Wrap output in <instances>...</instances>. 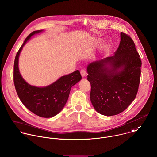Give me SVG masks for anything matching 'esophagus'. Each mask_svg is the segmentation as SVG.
Listing matches in <instances>:
<instances>
[{"instance_id": "34e87169", "label": "esophagus", "mask_w": 157, "mask_h": 157, "mask_svg": "<svg viewBox=\"0 0 157 157\" xmlns=\"http://www.w3.org/2000/svg\"><path fill=\"white\" fill-rule=\"evenodd\" d=\"M80 73H81V75L82 76V77H84L86 76V71L84 69H82L81 71H80Z\"/></svg>"}]
</instances>
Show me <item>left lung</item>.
Listing matches in <instances>:
<instances>
[{
    "label": "left lung",
    "mask_w": 157,
    "mask_h": 157,
    "mask_svg": "<svg viewBox=\"0 0 157 157\" xmlns=\"http://www.w3.org/2000/svg\"><path fill=\"white\" fill-rule=\"evenodd\" d=\"M141 65L133 40L124 32L113 56L88 65L90 101L98 113L114 116L128 107L138 93Z\"/></svg>",
    "instance_id": "1"
}]
</instances>
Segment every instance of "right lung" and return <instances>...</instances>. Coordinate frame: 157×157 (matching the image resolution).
<instances>
[{
    "label": "right lung",
    "mask_w": 157,
    "mask_h": 157,
    "mask_svg": "<svg viewBox=\"0 0 157 157\" xmlns=\"http://www.w3.org/2000/svg\"><path fill=\"white\" fill-rule=\"evenodd\" d=\"M41 30L32 32L25 39L17 51L14 62L13 81L17 94L23 105L33 114L49 118L59 113L65 105L71 88L82 78L79 70L60 77L56 82L44 87H38L26 82L18 68L19 54L26 42Z\"/></svg>",
    "instance_id": "1"
}]
</instances>
